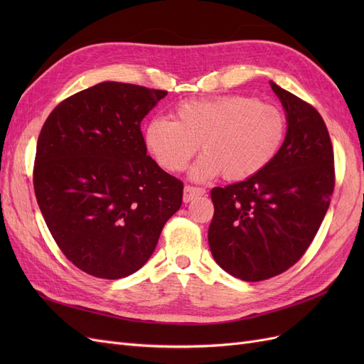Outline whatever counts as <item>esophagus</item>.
Instances as JSON below:
<instances>
[{
    "label": "esophagus",
    "instance_id": "34e87169",
    "mask_svg": "<svg viewBox=\"0 0 364 364\" xmlns=\"http://www.w3.org/2000/svg\"><path fill=\"white\" fill-rule=\"evenodd\" d=\"M205 193H206L205 188H199V186H193V185H186L183 188V202L188 203L193 199H196V197L203 196Z\"/></svg>",
    "mask_w": 364,
    "mask_h": 364
}]
</instances>
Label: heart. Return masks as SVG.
I'll list each match as a JSON object with an SVG mask.
<instances>
[{"mask_svg":"<svg viewBox=\"0 0 364 364\" xmlns=\"http://www.w3.org/2000/svg\"><path fill=\"white\" fill-rule=\"evenodd\" d=\"M285 132L287 119L279 107L249 95H218L182 103L173 121L153 118L144 142L167 171H182L199 146L203 155L191 168L194 179L222 173L228 181H245L278 155Z\"/></svg>","mask_w":364,"mask_h":364,"instance_id":"1","label":"heart"}]
</instances>
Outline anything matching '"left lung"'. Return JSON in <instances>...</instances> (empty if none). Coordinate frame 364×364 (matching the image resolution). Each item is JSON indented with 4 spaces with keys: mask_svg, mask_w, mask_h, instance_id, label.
<instances>
[{
    "mask_svg": "<svg viewBox=\"0 0 364 364\" xmlns=\"http://www.w3.org/2000/svg\"><path fill=\"white\" fill-rule=\"evenodd\" d=\"M287 135L278 155L243 182L211 191L208 243L215 262L249 282L289 270L311 245L334 191V151L323 118L299 97L270 82Z\"/></svg>",
    "mask_w": 364,
    "mask_h": 364,
    "instance_id": "left-lung-1",
    "label": "left lung"
}]
</instances>
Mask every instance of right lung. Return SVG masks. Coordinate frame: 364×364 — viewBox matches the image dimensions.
I'll use <instances>...</instances> for the list:
<instances>
[{
    "label": "right lung",
    "instance_id": "1",
    "mask_svg": "<svg viewBox=\"0 0 364 364\" xmlns=\"http://www.w3.org/2000/svg\"><path fill=\"white\" fill-rule=\"evenodd\" d=\"M167 95L103 82L53 109L33 186L50 232L75 267L119 279L139 270L182 205L183 183L147 155L141 121Z\"/></svg>",
    "mask_w": 364,
    "mask_h": 364
}]
</instances>
